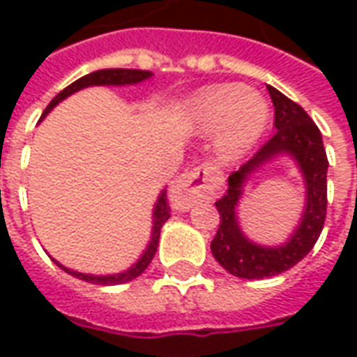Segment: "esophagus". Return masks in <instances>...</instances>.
Here are the masks:
<instances>
[{"mask_svg": "<svg viewBox=\"0 0 357 357\" xmlns=\"http://www.w3.org/2000/svg\"><path fill=\"white\" fill-rule=\"evenodd\" d=\"M218 174L210 164L197 166L191 172L183 174L181 178L172 185L170 201L179 210H187L195 206L197 202L206 201L214 195L216 189Z\"/></svg>", "mask_w": 357, "mask_h": 357, "instance_id": "obj_1", "label": "esophagus"}]
</instances>
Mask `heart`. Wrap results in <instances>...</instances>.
Instances as JSON below:
<instances>
[{
  "label": "heart",
  "mask_w": 357,
  "mask_h": 357,
  "mask_svg": "<svg viewBox=\"0 0 357 357\" xmlns=\"http://www.w3.org/2000/svg\"><path fill=\"white\" fill-rule=\"evenodd\" d=\"M193 132L214 133V151L222 162H237L262 139L269 124V102L260 91L239 84H216L193 93L185 102Z\"/></svg>",
  "instance_id": "b5f03b06"
}]
</instances>
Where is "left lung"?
<instances>
[{
  "instance_id": "obj_1",
  "label": "left lung",
  "mask_w": 357,
  "mask_h": 357,
  "mask_svg": "<svg viewBox=\"0 0 357 357\" xmlns=\"http://www.w3.org/2000/svg\"><path fill=\"white\" fill-rule=\"evenodd\" d=\"M275 107V135L239 170L227 179V193L216 201L220 227L210 243L218 264L231 275L264 279L283 273L314 248L325 224L327 212V155L321 132L300 105L268 86ZM287 155L297 166L305 181V208L299 224L283 243L260 245L242 231L238 204L244 187L256 171L275 158Z\"/></svg>"
}]
</instances>
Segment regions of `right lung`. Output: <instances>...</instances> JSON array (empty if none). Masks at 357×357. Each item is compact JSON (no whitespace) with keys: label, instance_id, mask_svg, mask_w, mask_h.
Segmentation results:
<instances>
[{"label":"right lung","instance_id":"1","mask_svg":"<svg viewBox=\"0 0 357 357\" xmlns=\"http://www.w3.org/2000/svg\"><path fill=\"white\" fill-rule=\"evenodd\" d=\"M153 76L151 70H137V68H102V70H95V73H89L86 76H82L76 82H73L68 88H65L59 95L53 97V101L47 105V109L43 110L42 118H40V122H42L43 118L50 114L51 110L57 107L59 102L65 101L66 97H70L76 91H80V89L91 88V86H135V84H141V82L149 80ZM170 218V206H168V201H166V189L160 191L158 195V199H156L155 206H153V227H151V239H149L147 247L145 250L141 252V256L135 260V262L130 266L124 271H118V273H107V275H93V273H82V271H76L73 268H66L61 262H57L55 258H53V262L57 264L59 268L65 269L68 275L76 277V279H82V281H88V283H95V284H122L128 283V281H132L135 277H139L147 266L153 260V256L156 252V247H158V239H160V229H162V225L166 224V220Z\"/></svg>","mask_w":357,"mask_h":357}]
</instances>
